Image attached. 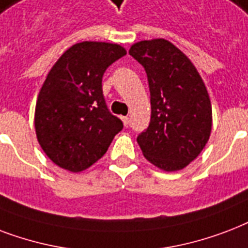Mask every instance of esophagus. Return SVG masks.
<instances>
[{"instance_id":"obj_1","label":"esophagus","mask_w":248,"mask_h":248,"mask_svg":"<svg viewBox=\"0 0 248 248\" xmlns=\"http://www.w3.org/2000/svg\"><path fill=\"white\" fill-rule=\"evenodd\" d=\"M122 120L124 123V125L128 126V124H129V118L128 116H122Z\"/></svg>"}]
</instances>
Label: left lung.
<instances>
[{"mask_svg": "<svg viewBox=\"0 0 248 248\" xmlns=\"http://www.w3.org/2000/svg\"><path fill=\"white\" fill-rule=\"evenodd\" d=\"M129 54L145 68L150 88V123L137 136L138 145L160 170H182L201 154L211 134L212 110L202 78L163 38L137 42Z\"/></svg>", "mask_w": 248, "mask_h": 248, "instance_id": "8db88e82", "label": "left lung"}]
</instances>
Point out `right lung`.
Segmentation results:
<instances>
[{
    "label": "right lung",
    "mask_w": 248,
    "mask_h": 248,
    "mask_svg": "<svg viewBox=\"0 0 248 248\" xmlns=\"http://www.w3.org/2000/svg\"><path fill=\"white\" fill-rule=\"evenodd\" d=\"M125 54L116 44L78 42L47 75L36 103L34 126L42 150L61 168H89L123 129V122L106 105L102 78Z\"/></svg>",
    "instance_id": "right-lung-1"
}]
</instances>
